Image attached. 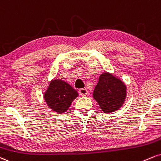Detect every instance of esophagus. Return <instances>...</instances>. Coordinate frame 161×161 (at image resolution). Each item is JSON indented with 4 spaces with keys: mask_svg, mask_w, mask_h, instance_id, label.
Masks as SVG:
<instances>
[{
    "mask_svg": "<svg viewBox=\"0 0 161 161\" xmlns=\"http://www.w3.org/2000/svg\"><path fill=\"white\" fill-rule=\"evenodd\" d=\"M79 92L81 95L86 96V95H87V94H88V90H87L86 88H81V89H79Z\"/></svg>",
    "mask_w": 161,
    "mask_h": 161,
    "instance_id": "34e87169",
    "label": "esophagus"
}]
</instances>
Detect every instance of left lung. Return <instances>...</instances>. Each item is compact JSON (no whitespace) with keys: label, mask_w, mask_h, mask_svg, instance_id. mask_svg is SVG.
<instances>
[{"label":"left lung","mask_w":161,"mask_h":161,"mask_svg":"<svg viewBox=\"0 0 161 161\" xmlns=\"http://www.w3.org/2000/svg\"><path fill=\"white\" fill-rule=\"evenodd\" d=\"M93 96L103 111L109 113L122 106L126 97V86L110 73H103L100 75Z\"/></svg>","instance_id":"8db88e82"}]
</instances>
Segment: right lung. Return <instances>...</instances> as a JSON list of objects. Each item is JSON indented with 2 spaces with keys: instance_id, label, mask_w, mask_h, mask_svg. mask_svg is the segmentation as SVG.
<instances>
[{
  "instance_id": "obj_1",
  "label": "right lung",
  "mask_w": 161,
  "mask_h": 161,
  "mask_svg": "<svg viewBox=\"0 0 161 161\" xmlns=\"http://www.w3.org/2000/svg\"><path fill=\"white\" fill-rule=\"evenodd\" d=\"M78 93L68 83L59 79L52 81L46 91L45 100L53 111L62 113L68 109Z\"/></svg>"
}]
</instances>
